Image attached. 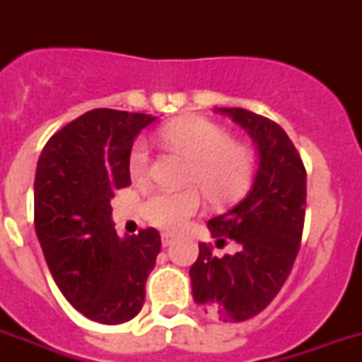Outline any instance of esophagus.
Wrapping results in <instances>:
<instances>
[{
	"label": "esophagus",
	"mask_w": 362,
	"mask_h": 362,
	"mask_svg": "<svg viewBox=\"0 0 362 362\" xmlns=\"http://www.w3.org/2000/svg\"><path fill=\"white\" fill-rule=\"evenodd\" d=\"M173 240H175V237H173L170 233H161V244H163L165 247L170 246V244H173Z\"/></svg>",
	"instance_id": "34e87169"
}]
</instances>
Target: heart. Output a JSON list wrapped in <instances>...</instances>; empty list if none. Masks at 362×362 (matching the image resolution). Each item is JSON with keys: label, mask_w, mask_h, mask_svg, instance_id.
<instances>
[{"label": "heart", "mask_w": 362, "mask_h": 362, "mask_svg": "<svg viewBox=\"0 0 362 362\" xmlns=\"http://www.w3.org/2000/svg\"><path fill=\"white\" fill-rule=\"evenodd\" d=\"M161 139L193 161L189 182L199 184L218 204L237 201L252 186L255 159L250 148L233 142L229 133L204 118H184L165 125ZM150 148L139 141L131 150L129 173L133 180H146L150 173ZM203 209L201 193L192 187L184 192H156L146 199L142 212L153 226L178 231Z\"/></svg>", "instance_id": "obj_1"}]
</instances>
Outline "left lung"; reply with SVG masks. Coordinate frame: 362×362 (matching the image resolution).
<instances>
[{"label":"left lung","mask_w":362,"mask_h":362,"mask_svg":"<svg viewBox=\"0 0 362 362\" xmlns=\"http://www.w3.org/2000/svg\"><path fill=\"white\" fill-rule=\"evenodd\" d=\"M216 110L252 136L257 169L246 197L209 220L216 246L227 237L237 242V252L216 257L199 244L189 278L193 300L210 317L238 323L263 312L291 272L303 235L306 170L278 124L246 109Z\"/></svg>","instance_id":"1"}]
</instances>
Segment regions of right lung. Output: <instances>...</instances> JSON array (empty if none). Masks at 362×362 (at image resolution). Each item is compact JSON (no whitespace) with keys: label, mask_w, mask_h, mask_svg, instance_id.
<instances>
[{"label":"right lung","mask_w":362,"mask_h":362,"mask_svg":"<svg viewBox=\"0 0 362 362\" xmlns=\"http://www.w3.org/2000/svg\"><path fill=\"white\" fill-rule=\"evenodd\" d=\"M158 116L95 109L54 133L35 173V233L56 286L88 320L118 325L141 312L161 237H118L110 199L131 184L133 142Z\"/></svg>","instance_id":"1"}]
</instances>
